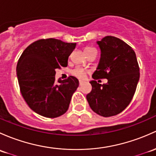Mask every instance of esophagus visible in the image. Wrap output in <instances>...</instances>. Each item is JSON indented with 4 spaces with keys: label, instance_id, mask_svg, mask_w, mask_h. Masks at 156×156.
<instances>
[{
    "label": "esophagus",
    "instance_id": "1",
    "mask_svg": "<svg viewBox=\"0 0 156 156\" xmlns=\"http://www.w3.org/2000/svg\"><path fill=\"white\" fill-rule=\"evenodd\" d=\"M83 81H81V80H80V81H79V84H80V85L83 84Z\"/></svg>",
    "mask_w": 156,
    "mask_h": 156
}]
</instances>
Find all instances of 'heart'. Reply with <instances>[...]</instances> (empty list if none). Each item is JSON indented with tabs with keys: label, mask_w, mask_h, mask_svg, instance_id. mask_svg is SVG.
<instances>
[{
	"label": "heart",
	"mask_w": 156,
	"mask_h": 156,
	"mask_svg": "<svg viewBox=\"0 0 156 156\" xmlns=\"http://www.w3.org/2000/svg\"><path fill=\"white\" fill-rule=\"evenodd\" d=\"M93 48H91V47H86V48H84L83 49V51H84V53H87L88 51H90L91 50H93ZM73 74L74 75H75V77H77L78 78H80V79H83V78H85V77H86V71H85L84 69H83L82 68H79V67H78V68L75 69L73 71Z\"/></svg>",
	"instance_id": "obj_1"
}]
</instances>
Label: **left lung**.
<instances>
[{
  "mask_svg": "<svg viewBox=\"0 0 156 156\" xmlns=\"http://www.w3.org/2000/svg\"><path fill=\"white\" fill-rule=\"evenodd\" d=\"M96 43L101 57L92 77L107 78L108 83L90 81L92 90L87 99L95 113L111 117L122 112L131 102L140 78V69L134 50L122 40L108 36Z\"/></svg>",
  "mask_w": 156,
  "mask_h": 156,
  "instance_id": "8db88e82",
  "label": "left lung"
}]
</instances>
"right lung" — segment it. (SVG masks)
Instances as JSON below:
<instances>
[{"instance_id":"add662e5","label":"right lung","mask_w":156,"mask_h":156,"mask_svg":"<svg viewBox=\"0 0 156 156\" xmlns=\"http://www.w3.org/2000/svg\"><path fill=\"white\" fill-rule=\"evenodd\" d=\"M75 46L76 43L57 39H39L21 55L16 66L21 93L30 109L39 115L55 118L68 110L79 81L69 76L56 83L55 69L67 66Z\"/></svg>"}]
</instances>
